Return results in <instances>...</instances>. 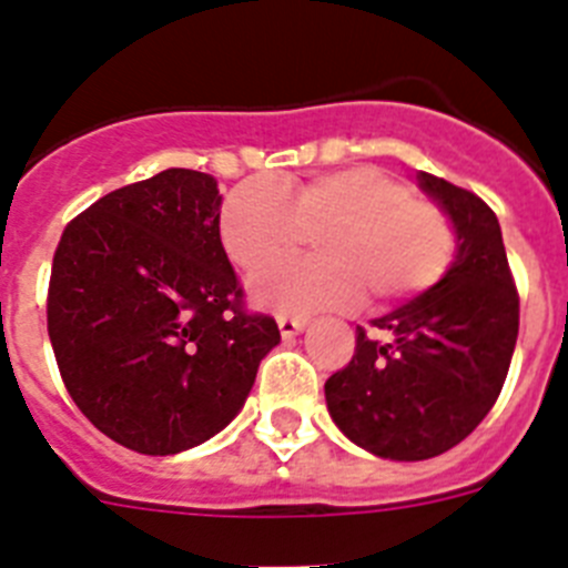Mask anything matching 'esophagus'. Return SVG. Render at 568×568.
Returning <instances> with one entry per match:
<instances>
[{"mask_svg":"<svg viewBox=\"0 0 568 568\" xmlns=\"http://www.w3.org/2000/svg\"><path fill=\"white\" fill-rule=\"evenodd\" d=\"M304 327H307V318H301V315H278V329L284 338H295Z\"/></svg>","mask_w":568,"mask_h":568,"instance_id":"34e87169","label":"esophagus"}]
</instances>
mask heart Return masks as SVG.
<instances>
[{"label": "heart", "mask_w": 568, "mask_h": 568, "mask_svg": "<svg viewBox=\"0 0 568 568\" xmlns=\"http://www.w3.org/2000/svg\"><path fill=\"white\" fill-rule=\"evenodd\" d=\"M219 233L235 267L258 273L315 239L313 261L281 264L253 281V298L281 315L413 298L453 267L455 227L438 204L415 199L378 168H341L304 182L261 179L227 195Z\"/></svg>", "instance_id": "obj_1"}]
</instances>
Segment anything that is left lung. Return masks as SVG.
<instances>
[{
  "instance_id": "8db88e82",
  "label": "left lung",
  "mask_w": 568,
  "mask_h": 568,
  "mask_svg": "<svg viewBox=\"0 0 568 568\" xmlns=\"http://www.w3.org/2000/svg\"><path fill=\"white\" fill-rule=\"evenodd\" d=\"M418 182L458 235L453 267L424 295L373 321L384 338L355 329L353 361L324 384L341 433L389 460L435 458L486 418L520 324L498 215L438 175L418 173Z\"/></svg>"
}]
</instances>
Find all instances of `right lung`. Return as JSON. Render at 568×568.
<instances>
[{
    "instance_id": "obj_1",
    "label": "right lung",
    "mask_w": 568,
    "mask_h": 568,
    "mask_svg": "<svg viewBox=\"0 0 568 568\" xmlns=\"http://www.w3.org/2000/svg\"><path fill=\"white\" fill-rule=\"evenodd\" d=\"M219 215L213 175L170 168L90 204L53 255L59 373L84 418L133 453L222 433L281 341L275 318L244 310Z\"/></svg>"
}]
</instances>
